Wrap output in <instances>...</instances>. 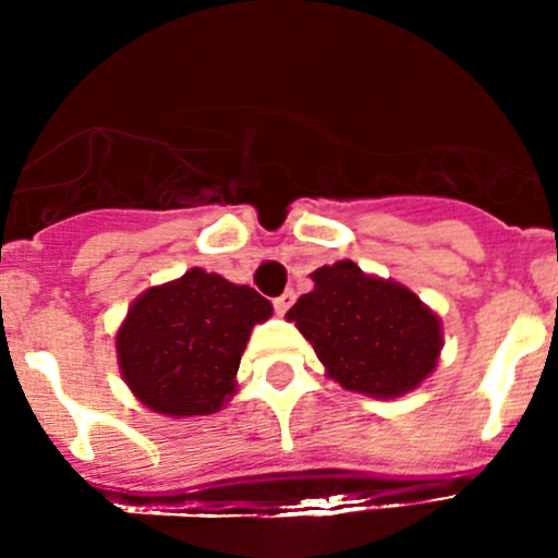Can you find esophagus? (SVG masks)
<instances>
[{"label":"esophagus","mask_w":558,"mask_h":558,"mask_svg":"<svg viewBox=\"0 0 558 558\" xmlns=\"http://www.w3.org/2000/svg\"><path fill=\"white\" fill-rule=\"evenodd\" d=\"M272 305H275V313L286 315V313H289V307L294 305V291H286V294H280L278 300L272 302Z\"/></svg>","instance_id":"1"}]
</instances>
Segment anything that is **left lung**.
Segmentation results:
<instances>
[{
  "label": "left lung",
  "mask_w": 558,
  "mask_h": 558,
  "mask_svg": "<svg viewBox=\"0 0 558 558\" xmlns=\"http://www.w3.org/2000/svg\"><path fill=\"white\" fill-rule=\"evenodd\" d=\"M311 278L313 291L286 318L311 342L335 384L364 397L397 399L435 373L442 320L408 286L364 272L351 258L324 264Z\"/></svg>",
  "instance_id": "8db88e82"
}]
</instances>
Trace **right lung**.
I'll use <instances>...</instances> for the list:
<instances>
[{
    "mask_svg": "<svg viewBox=\"0 0 558 558\" xmlns=\"http://www.w3.org/2000/svg\"><path fill=\"white\" fill-rule=\"evenodd\" d=\"M272 305L251 286L191 267L150 286L116 331L118 369L129 391L167 418L218 413L238 391V369L256 324Z\"/></svg>",
    "mask_w": 558,
    "mask_h": 558,
    "instance_id": "obj_1",
    "label": "right lung"
}]
</instances>
